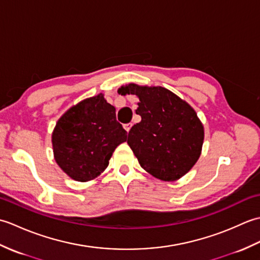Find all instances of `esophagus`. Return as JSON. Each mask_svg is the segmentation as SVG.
<instances>
[{
	"instance_id": "1",
	"label": "esophagus",
	"mask_w": 260,
	"mask_h": 260,
	"mask_svg": "<svg viewBox=\"0 0 260 260\" xmlns=\"http://www.w3.org/2000/svg\"><path fill=\"white\" fill-rule=\"evenodd\" d=\"M132 126H133V124H132V123L125 124V125H124V128L126 129V132H129V131H131V128H132Z\"/></svg>"
}]
</instances>
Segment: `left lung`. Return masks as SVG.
<instances>
[{
  "label": "left lung",
  "mask_w": 260,
  "mask_h": 260,
  "mask_svg": "<svg viewBox=\"0 0 260 260\" xmlns=\"http://www.w3.org/2000/svg\"><path fill=\"white\" fill-rule=\"evenodd\" d=\"M121 95L140 98L136 114L142 120L132 127L127 143L141 167L163 181L180 179L198 161L203 126L189 104L163 87H121Z\"/></svg>",
  "instance_id": "8db88e82"
}]
</instances>
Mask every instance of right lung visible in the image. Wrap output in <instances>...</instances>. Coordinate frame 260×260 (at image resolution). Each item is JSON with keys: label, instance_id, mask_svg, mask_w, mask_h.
Here are the masks:
<instances>
[{"label": "right lung", "instance_id": "right-lung-1", "mask_svg": "<svg viewBox=\"0 0 260 260\" xmlns=\"http://www.w3.org/2000/svg\"><path fill=\"white\" fill-rule=\"evenodd\" d=\"M126 137L114 106L99 93L71 107L58 120L52 133L54 159L71 179L89 181L108 167Z\"/></svg>", "mask_w": 260, "mask_h": 260}]
</instances>
